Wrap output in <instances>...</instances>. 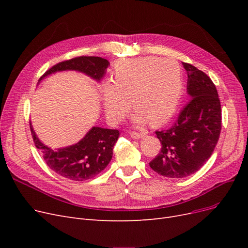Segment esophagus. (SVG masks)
Returning a JSON list of instances; mask_svg holds the SVG:
<instances>
[{"instance_id": "34e87169", "label": "esophagus", "mask_w": 248, "mask_h": 248, "mask_svg": "<svg viewBox=\"0 0 248 248\" xmlns=\"http://www.w3.org/2000/svg\"><path fill=\"white\" fill-rule=\"evenodd\" d=\"M145 136H146V133H136V132L131 133V137L135 140H139V139L145 137Z\"/></svg>"}]
</instances>
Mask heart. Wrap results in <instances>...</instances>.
Here are the masks:
<instances>
[{"instance_id":"b5f03b06","label":"heart","mask_w":248,"mask_h":248,"mask_svg":"<svg viewBox=\"0 0 248 248\" xmlns=\"http://www.w3.org/2000/svg\"><path fill=\"white\" fill-rule=\"evenodd\" d=\"M112 81L102 87L103 108L111 123L124 119L131 102L135 123L163 124L176 112L183 93L182 70L173 59L120 60L114 65Z\"/></svg>"}]
</instances>
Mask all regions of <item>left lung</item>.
Returning <instances> with one entry per match:
<instances>
[{
	"label": "left lung",
	"mask_w": 248,
	"mask_h": 248,
	"mask_svg": "<svg viewBox=\"0 0 248 248\" xmlns=\"http://www.w3.org/2000/svg\"><path fill=\"white\" fill-rule=\"evenodd\" d=\"M190 101L169 129L155 132L162 144L151 163L153 170L167 178H185L196 173L211 157L221 131V106L217 89L203 71L182 62Z\"/></svg>",
	"instance_id": "left-lung-1"
}]
</instances>
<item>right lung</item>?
Masks as SVG:
<instances>
[{
	"label": "right lung",
	"mask_w": 248,
	"mask_h": 248,
	"mask_svg": "<svg viewBox=\"0 0 248 248\" xmlns=\"http://www.w3.org/2000/svg\"><path fill=\"white\" fill-rule=\"evenodd\" d=\"M108 65L109 62L101 57H77L54 65L44 73L39 82L51 74L68 70L81 72L99 82L106 75ZM30 128L35 146L43 153L48 167L56 174L72 181H85L104 170L112 158V149L120 136L117 129L93 126L76 144L53 150L37 137L31 123Z\"/></svg>",
	"instance_id": "obj_1"
}]
</instances>
